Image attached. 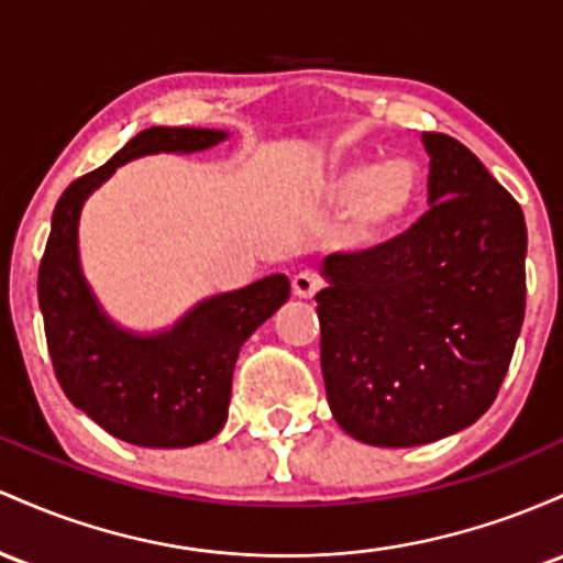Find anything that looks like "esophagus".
<instances>
[{
	"mask_svg": "<svg viewBox=\"0 0 563 563\" xmlns=\"http://www.w3.org/2000/svg\"><path fill=\"white\" fill-rule=\"evenodd\" d=\"M292 289L298 298H313V295L321 289L319 274H313V271H300V274H295Z\"/></svg>",
	"mask_w": 563,
	"mask_h": 563,
	"instance_id": "obj_1",
	"label": "esophagus"
}]
</instances>
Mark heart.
<instances>
[{
    "label": "heart",
    "instance_id": "heart-1",
    "mask_svg": "<svg viewBox=\"0 0 563 563\" xmlns=\"http://www.w3.org/2000/svg\"><path fill=\"white\" fill-rule=\"evenodd\" d=\"M420 167L407 156L388 162H349L334 167L324 183V199L351 201L343 236L351 244L375 242L401 223L418 205Z\"/></svg>",
    "mask_w": 563,
    "mask_h": 563
}]
</instances>
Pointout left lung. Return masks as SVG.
<instances>
[{
  "label": "left lung",
  "mask_w": 563,
  "mask_h": 563,
  "mask_svg": "<svg viewBox=\"0 0 563 563\" xmlns=\"http://www.w3.org/2000/svg\"><path fill=\"white\" fill-rule=\"evenodd\" d=\"M428 207L399 236L334 252L316 295L338 426L375 446L463 431L495 401L527 306L519 201L463 143L422 132Z\"/></svg>",
  "instance_id": "8db88e82"
}]
</instances>
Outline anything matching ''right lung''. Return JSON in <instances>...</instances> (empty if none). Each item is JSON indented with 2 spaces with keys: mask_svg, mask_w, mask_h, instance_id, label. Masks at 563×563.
<instances>
[{
  "mask_svg": "<svg viewBox=\"0 0 563 563\" xmlns=\"http://www.w3.org/2000/svg\"><path fill=\"white\" fill-rule=\"evenodd\" d=\"M225 137L199 128L143 130L103 167L74 180L55 205L36 284L55 377L74 407L128 444L178 450L223 428L239 349L287 302L289 279L274 274L214 295L167 332H128L100 311L81 276V205L119 164L159 151L191 154Z\"/></svg>",
  "mask_w": 563,
  "mask_h": 563,
  "instance_id": "obj_1",
  "label": "right lung"
}]
</instances>
